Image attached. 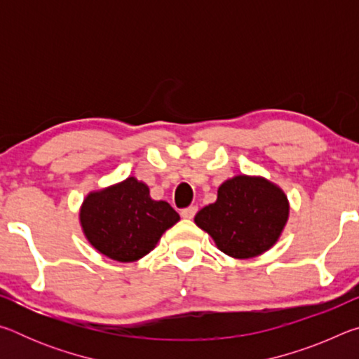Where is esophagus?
<instances>
[{
    "instance_id": "34e87169",
    "label": "esophagus",
    "mask_w": 359,
    "mask_h": 359,
    "mask_svg": "<svg viewBox=\"0 0 359 359\" xmlns=\"http://www.w3.org/2000/svg\"><path fill=\"white\" fill-rule=\"evenodd\" d=\"M196 212H198V208H196V205H190V208L182 209L180 215L184 217V218H193L194 215H196Z\"/></svg>"
}]
</instances>
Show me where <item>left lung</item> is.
<instances>
[{"label":"left lung","instance_id":"obj_1","mask_svg":"<svg viewBox=\"0 0 359 359\" xmlns=\"http://www.w3.org/2000/svg\"><path fill=\"white\" fill-rule=\"evenodd\" d=\"M287 218L288 201L280 188L261 177L236 175L194 222L229 257L252 258L276 244Z\"/></svg>","mask_w":359,"mask_h":359}]
</instances>
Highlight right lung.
I'll return each instance as SVG.
<instances>
[{"label": "right lung", "instance_id": "1", "mask_svg": "<svg viewBox=\"0 0 359 359\" xmlns=\"http://www.w3.org/2000/svg\"><path fill=\"white\" fill-rule=\"evenodd\" d=\"M179 214L166 201H154L149 188L135 177L90 193L81 209L83 233L96 250L121 263L154 250Z\"/></svg>", "mask_w": 359, "mask_h": 359}]
</instances>
